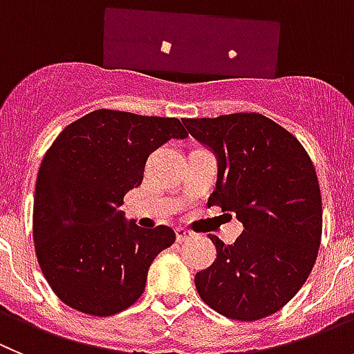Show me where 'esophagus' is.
Masks as SVG:
<instances>
[{
	"label": "esophagus",
	"instance_id": "34e87169",
	"mask_svg": "<svg viewBox=\"0 0 354 354\" xmlns=\"http://www.w3.org/2000/svg\"><path fill=\"white\" fill-rule=\"evenodd\" d=\"M192 236H194V234L189 231V229H185V227H178L176 229V240L178 241H185V240H189V238H192Z\"/></svg>",
	"mask_w": 354,
	"mask_h": 354
}]
</instances>
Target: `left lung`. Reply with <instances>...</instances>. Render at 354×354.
Segmentation results:
<instances>
[{
	"label": "left lung",
	"mask_w": 354,
	"mask_h": 354,
	"mask_svg": "<svg viewBox=\"0 0 354 354\" xmlns=\"http://www.w3.org/2000/svg\"><path fill=\"white\" fill-rule=\"evenodd\" d=\"M183 123L218 160L208 206L236 213L245 227L232 245L208 234L216 259L196 273L201 300L229 319L272 316L300 291L319 250L323 205L314 164L292 133L259 113Z\"/></svg>",
	"instance_id": "left-lung-1"
}]
</instances>
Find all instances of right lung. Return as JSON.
<instances>
[{
    "mask_svg": "<svg viewBox=\"0 0 354 354\" xmlns=\"http://www.w3.org/2000/svg\"><path fill=\"white\" fill-rule=\"evenodd\" d=\"M187 136L176 118L98 109L70 123L47 149L35 187L33 240L63 304L106 317L139 300L149 264L176 234L127 222L120 206L141 185L149 153Z\"/></svg>",
    "mask_w": 354,
    "mask_h": 354,
    "instance_id": "right-lung-1",
    "label": "right lung"
}]
</instances>
